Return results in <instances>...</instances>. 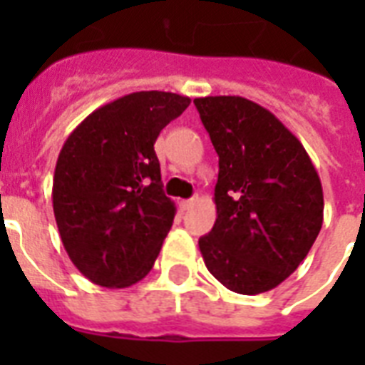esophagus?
Segmentation results:
<instances>
[{"label":"esophagus","instance_id":"34e87169","mask_svg":"<svg viewBox=\"0 0 365 365\" xmlns=\"http://www.w3.org/2000/svg\"><path fill=\"white\" fill-rule=\"evenodd\" d=\"M199 202V199H189V200H182V208L183 210H189V208H193L195 205Z\"/></svg>","mask_w":365,"mask_h":365}]
</instances>
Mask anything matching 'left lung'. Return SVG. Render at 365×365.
<instances>
[{"label":"left lung","instance_id":"left-lung-1","mask_svg":"<svg viewBox=\"0 0 365 365\" xmlns=\"http://www.w3.org/2000/svg\"><path fill=\"white\" fill-rule=\"evenodd\" d=\"M220 174L216 223L200 237L206 269L231 292L277 288L307 257L324 222L311 157L263 106L242 96L195 98Z\"/></svg>","mask_w":365,"mask_h":365}]
</instances>
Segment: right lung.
<instances>
[{"label": "right lung", "mask_w": 365, "mask_h": 365, "mask_svg": "<svg viewBox=\"0 0 365 365\" xmlns=\"http://www.w3.org/2000/svg\"><path fill=\"white\" fill-rule=\"evenodd\" d=\"M191 98L142 91L81 121L60 149L53 210L71 263L104 288H128L153 267L176 216L163 193L155 140Z\"/></svg>", "instance_id": "right-lung-1"}]
</instances>
